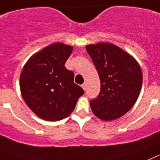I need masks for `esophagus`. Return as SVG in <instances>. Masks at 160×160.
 <instances>
[{"label":"esophagus","mask_w":160,"mask_h":160,"mask_svg":"<svg viewBox=\"0 0 160 160\" xmlns=\"http://www.w3.org/2000/svg\"><path fill=\"white\" fill-rule=\"evenodd\" d=\"M81 87L83 88V89H84V91H86V83H84V84H82Z\"/></svg>","instance_id":"esophagus-1"}]
</instances>
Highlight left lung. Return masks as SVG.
I'll return each instance as SVG.
<instances>
[{
    "label": "left lung",
    "instance_id": "obj_1",
    "mask_svg": "<svg viewBox=\"0 0 160 160\" xmlns=\"http://www.w3.org/2000/svg\"><path fill=\"white\" fill-rule=\"evenodd\" d=\"M97 68L101 92L90 101L92 111L104 121L118 119L134 106L142 84L138 63L124 50L109 42L86 46Z\"/></svg>",
    "mask_w": 160,
    "mask_h": 160
}]
</instances>
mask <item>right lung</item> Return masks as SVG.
<instances>
[{"label":"right lung","instance_id":"obj_1","mask_svg":"<svg viewBox=\"0 0 160 160\" xmlns=\"http://www.w3.org/2000/svg\"><path fill=\"white\" fill-rule=\"evenodd\" d=\"M72 46L55 42L32 55L21 72L20 89L28 107L40 118L56 122L74 110L84 93L64 64Z\"/></svg>","mask_w":160,"mask_h":160}]
</instances>
